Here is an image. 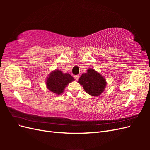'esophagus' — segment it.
<instances>
[{"instance_id":"34e87169","label":"esophagus","mask_w":150,"mask_h":150,"mask_svg":"<svg viewBox=\"0 0 150 150\" xmlns=\"http://www.w3.org/2000/svg\"><path fill=\"white\" fill-rule=\"evenodd\" d=\"M74 78H75L76 80L78 81V80L79 79V75H76V76H74Z\"/></svg>"}]
</instances>
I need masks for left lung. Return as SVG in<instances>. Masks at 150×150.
<instances>
[{
  "label": "left lung",
  "instance_id": "1",
  "mask_svg": "<svg viewBox=\"0 0 150 150\" xmlns=\"http://www.w3.org/2000/svg\"><path fill=\"white\" fill-rule=\"evenodd\" d=\"M78 83L85 91L93 96H98L104 91L106 82L103 77L94 69H89L80 77Z\"/></svg>",
  "mask_w": 150,
  "mask_h": 150
}]
</instances>
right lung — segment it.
<instances>
[{
    "label": "right lung",
    "instance_id": "right-lung-1",
    "mask_svg": "<svg viewBox=\"0 0 150 150\" xmlns=\"http://www.w3.org/2000/svg\"><path fill=\"white\" fill-rule=\"evenodd\" d=\"M74 79L69 73H62L59 70H55L49 74L46 80V86L51 92L61 94L66 88V86Z\"/></svg>",
    "mask_w": 150,
    "mask_h": 150
}]
</instances>
